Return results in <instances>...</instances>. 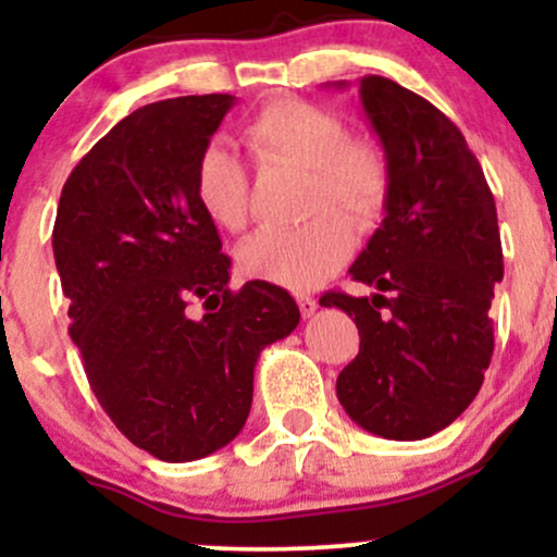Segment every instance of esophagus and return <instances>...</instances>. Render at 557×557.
Listing matches in <instances>:
<instances>
[{
  "label": "esophagus",
  "mask_w": 557,
  "mask_h": 557,
  "mask_svg": "<svg viewBox=\"0 0 557 557\" xmlns=\"http://www.w3.org/2000/svg\"><path fill=\"white\" fill-rule=\"evenodd\" d=\"M317 300L311 298V296H298V309H300V314H304L306 319L309 317H314V311H317Z\"/></svg>",
  "instance_id": "obj_1"
}]
</instances>
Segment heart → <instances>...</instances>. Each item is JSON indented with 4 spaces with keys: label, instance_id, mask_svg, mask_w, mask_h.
<instances>
[{
    "label": "heart",
    "instance_id": "obj_1",
    "mask_svg": "<svg viewBox=\"0 0 557 557\" xmlns=\"http://www.w3.org/2000/svg\"><path fill=\"white\" fill-rule=\"evenodd\" d=\"M240 140L261 168L287 164L309 172L306 225L261 230L238 251L246 277L311 290L343 264L350 251V233L369 230L380 220L389 198V164L372 144L350 140L348 125L337 114L304 99L267 101L240 125ZM196 198L216 227L240 230L248 220V170L227 146L212 144L198 157ZM341 213L346 220L327 213Z\"/></svg>",
    "mask_w": 557,
    "mask_h": 557
}]
</instances>
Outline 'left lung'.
<instances>
[{
  "instance_id": "1",
  "label": "left lung",
  "mask_w": 557,
  "mask_h": 557,
  "mask_svg": "<svg viewBox=\"0 0 557 557\" xmlns=\"http://www.w3.org/2000/svg\"><path fill=\"white\" fill-rule=\"evenodd\" d=\"M359 94L389 164V198L348 272L376 293H324L319 304L343 309L361 335L337 376L345 413L385 440H424L461 417L490 367L497 209L463 133L437 107L382 75L361 78Z\"/></svg>"
}]
</instances>
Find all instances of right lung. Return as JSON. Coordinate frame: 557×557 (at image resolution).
Instances as JSON below:
<instances>
[{
	"label": "right lung",
	"instance_id": "add662e5",
	"mask_svg": "<svg viewBox=\"0 0 557 557\" xmlns=\"http://www.w3.org/2000/svg\"><path fill=\"white\" fill-rule=\"evenodd\" d=\"M233 104L207 94L140 107L81 159L57 207L54 264L88 385L133 445L168 463L238 437L259 354L300 319L264 280L230 290V257L196 198L198 157Z\"/></svg>",
	"mask_w": 557,
	"mask_h": 557
}]
</instances>
